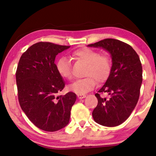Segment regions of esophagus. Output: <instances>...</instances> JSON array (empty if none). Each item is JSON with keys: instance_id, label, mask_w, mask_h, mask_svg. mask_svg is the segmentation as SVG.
Wrapping results in <instances>:
<instances>
[{"instance_id": "obj_1", "label": "esophagus", "mask_w": 156, "mask_h": 156, "mask_svg": "<svg viewBox=\"0 0 156 156\" xmlns=\"http://www.w3.org/2000/svg\"><path fill=\"white\" fill-rule=\"evenodd\" d=\"M77 97H78V99H83L86 97V95L85 94H78Z\"/></svg>"}]
</instances>
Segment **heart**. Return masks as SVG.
<instances>
[{
	"instance_id": "b5f03b06",
	"label": "heart",
	"mask_w": 156,
	"mask_h": 156,
	"mask_svg": "<svg viewBox=\"0 0 156 156\" xmlns=\"http://www.w3.org/2000/svg\"><path fill=\"white\" fill-rule=\"evenodd\" d=\"M72 57L87 64L84 71L86 77L80 79L70 86L72 91L77 94H84L92 90L98 83L107 80L112 70V62L110 56L90 48L79 49L72 53ZM56 69L62 78L67 80L73 78V71L71 62L65 57H62L56 64Z\"/></svg>"
}]
</instances>
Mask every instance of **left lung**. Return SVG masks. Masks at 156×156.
I'll use <instances>...</instances> for the list:
<instances>
[{"mask_svg":"<svg viewBox=\"0 0 156 156\" xmlns=\"http://www.w3.org/2000/svg\"><path fill=\"white\" fill-rule=\"evenodd\" d=\"M89 47H101L111 53L112 70L95 96L98 104L92 112L94 121L106 127L124 122L137 104L142 83V66L135 50L128 44L106 38ZM108 94L104 98L103 94Z\"/></svg>","mask_w":156,"mask_h":156,"instance_id":"obj_1","label":"left lung"}]
</instances>
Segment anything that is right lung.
<instances>
[{
  "label": "right lung",
  "mask_w": 156,
  "mask_h": 156,
  "mask_svg": "<svg viewBox=\"0 0 156 156\" xmlns=\"http://www.w3.org/2000/svg\"><path fill=\"white\" fill-rule=\"evenodd\" d=\"M70 46L39 42L21 56L16 71L18 100L28 118L39 129L55 132L68 125L75 93L58 95L65 87L56 69V56Z\"/></svg>",
  "instance_id": "obj_1"
}]
</instances>
